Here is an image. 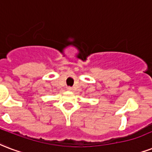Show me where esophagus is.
I'll return each mask as SVG.
<instances>
[{"instance_id":"esophagus-1","label":"esophagus","mask_w":152,"mask_h":152,"mask_svg":"<svg viewBox=\"0 0 152 152\" xmlns=\"http://www.w3.org/2000/svg\"><path fill=\"white\" fill-rule=\"evenodd\" d=\"M68 91H72V87H68Z\"/></svg>"}]
</instances>
